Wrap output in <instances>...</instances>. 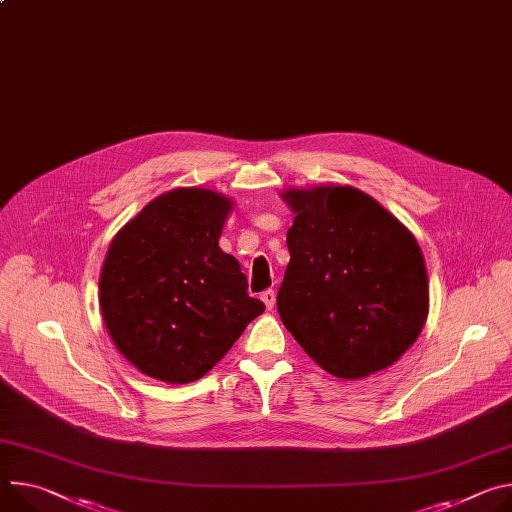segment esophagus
<instances>
[{"instance_id":"obj_1","label":"esophagus","mask_w":512,"mask_h":512,"mask_svg":"<svg viewBox=\"0 0 512 512\" xmlns=\"http://www.w3.org/2000/svg\"><path fill=\"white\" fill-rule=\"evenodd\" d=\"M261 300L265 302L267 310H271V308L275 306V292H273V290H265V292L261 294Z\"/></svg>"}]
</instances>
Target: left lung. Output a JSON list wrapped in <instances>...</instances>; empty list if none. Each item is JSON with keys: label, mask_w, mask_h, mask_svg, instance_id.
I'll use <instances>...</instances> for the list:
<instances>
[{"label": "left lung", "mask_w": 512, "mask_h": 512, "mask_svg": "<svg viewBox=\"0 0 512 512\" xmlns=\"http://www.w3.org/2000/svg\"><path fill=\"white\" fill-rule=\"evenodd\" d=\"M294 212L277 312L331 376L367 378L396 363L429 314V275L412 232L353 185L282 194Z\"/></svg>", "instance_id": "left-lung-1"}]
</instances>
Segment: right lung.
Listing matches in <instances>:
<instances>
[{"label":"right lung","mask_w":512,"mask_h":512,"mask_svg":"<svg viewBox=\"0 0 512 512\" xmlns=\"http://www.w3.org/2000/svg\"><path fill=\"white\" fill-rule=\"evenodd\" d=\"M232 200L175 188L151 200L112 239L100 308L118 351L145 376L188 384L228 353L265 304L239 261L218 247Z\"/></svg>","instance_id":"add662e5"}]
</instances>
